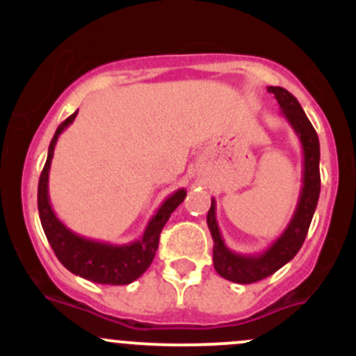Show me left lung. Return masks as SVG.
Segmentation results:
<instances>
[{"mask_svg": "<svg viewBox=\"0 0 356 356\" xmlns=\"http://www.w3.org/2000/svg\"><path fill=\"white\" fill-rule=\"evenodd\" d=\"M268 92L274 95L281 106L282 115L300 139L303 149V177H301V191L298 198L296 210L291 217L288 227L265 251L257 254H241L229 250L220 234L215 213V200L211 198V207L207 215V224L213 238V267L224 279L238 284H251L268 277L279 268L284 267L300 251L307 238L308 227L317 208L321 195V145L314 125L310 124L298 99L286 91L284 88L268 86Z\"/></svg>", "mask_w": 356, "mask_h": 356, "instance_id": "8db88e82", "label": "left lung"}]
</instances>
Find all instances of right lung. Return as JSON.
Returning a JSON list of instances; mask_svg holds the SVG:
<instances>
[{"label": "right lung", "mask_w": 356, "mask_h": 356, "mask_svg": "<svg viewBox=\"0 0 356 356\" xmlns=\"http://www.w3.org/2000/svg\"><path fill=\"white\" fill-rule=\"evenodd\" d=\"M77 111L72 113L63 124L58 125L51 143H49L48 158H46L38 186V208L41 225L56 258L72 274L88 279L91 282H98V284H131L136 279L141 277L152 265L158 250L161 229L170 218L172 211L184 201L186 189H177V191L172 193L161 203L152 220L148 222L141 238L127 243V245H110V243L96 241V239L79 236L77 232L68 229L53 211L51 203H49L48 182L58 136L75 120Z\"/></svg>", "instance_id": "add662e5"}]
</instances>
